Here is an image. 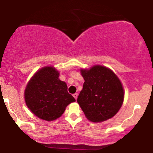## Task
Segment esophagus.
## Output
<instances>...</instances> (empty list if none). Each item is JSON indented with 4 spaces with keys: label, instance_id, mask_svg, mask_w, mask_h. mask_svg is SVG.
Listing matches in <instances>:
<instances>
[{
    "label": "esophagus",
    "instance_id": "1",
    "mask_svg": "<svg viewBox=\"0 0 153 153\" xmlns=\"http://www.w3.org/2000/svg\"><path fill=\"white\" fill-rule=\"evenodd\" d=\"M78 94H77V93H75V94H73V97L75 98V100H76V99H77V98H78Z\"/></svg>",
    "mask_w": 153,
    "mask_h": 153
}]
</instances>
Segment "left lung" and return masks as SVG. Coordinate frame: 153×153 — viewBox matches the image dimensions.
<instances>
[{
	"label": "left lung",
	"instance_id": "8db88e82",
	"mask_svg": "<svg viewBox=\"0 0 153 153\" xmlns=\"http://www.w3.org/2000/svg\"><path fill=\"white\" fill-rule=\"evenodd\" d=\"M81 75L85 82L77 101L87 119L101 122L113 117L124 101L119 79L110 69L101 65L81 70Z\"/></svg>",
	"mask_w": 153,
	"mask_h": 153
}]
</instances>
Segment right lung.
<instances>
[{
	"instance_id": "1",
	"label": "right lung",
	"mask_w": 153,
	"mask_h": 153,
	"mask_svg": "<svg viewBox=\"0 0 153 153\" xmlns=\"http://www.w3.org/2000/svg\"><path fill=\"white\" fill-rule=\"evenodd\" d=\"M26 106L39 118L52 121L61 117L66 106L75 101L68 86L52 67L42 68L32 77L24 93Z\"/></svg>"
}]
</instances>
